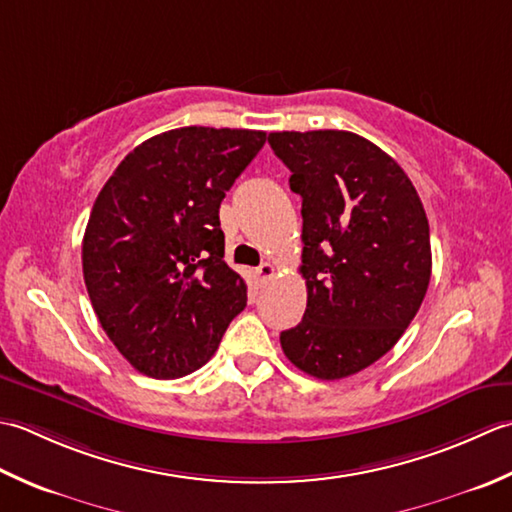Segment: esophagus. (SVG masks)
Returning <instances> with one entry per match:
<instances>
[{"mask_svg":"<svg viewBox=\"0 0 512 512\" xmlns=\"http://www.w3.org/2000/svg\"><path fill=\"white\" fill-rule=\"evenodd\" d=\"M256 276H258L260 283H267V280L276 276V265L274 263H263L256 269Z\"/></svg>","mask_w":512,"mask_h":512,"instance_id":"obj_1","label":"esophagus"}]
</instances>
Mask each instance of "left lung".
I'll return each instance as SVG.
<instances>
[{
    "label": "left lung",
    "mask_w": 512,
    "mask_h": 512,
    "mask_svg": "<svg viewBox=\"0 0 512 512\" xmlns=\"http://www.w3.org/2000/svg\"><path fill=\"white\" fill-rule=\"evenodd\" d=\"M302 198L307 309L280 333L291 364L340 380L380 360L411 325L431 280L420 196L378 145L344 130L271 132Z\"/></svg>",
    "instance_id": "left-lung-1"
}]
</instances>
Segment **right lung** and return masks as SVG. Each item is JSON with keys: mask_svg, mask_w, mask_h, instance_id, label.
I'll return each mask as SVG.
<instances>
[{"mask_svg": "<svg viewBox=\"0 0 512 512\" xmlns=\"http://www.w3.org/2000/svg\"><path fill=\"white\" fill-rule=\"evenodd\" d=\"M260 130L176 128L137 145L83 234L92 309L143 375L183 378L214 356L247 285L223 260L218 207L265 145Z\"/></svg>", "mask_w": 512, "mask_h": 512, "instance_id": "add662e5", "label": "right lung"}]
</instances>
